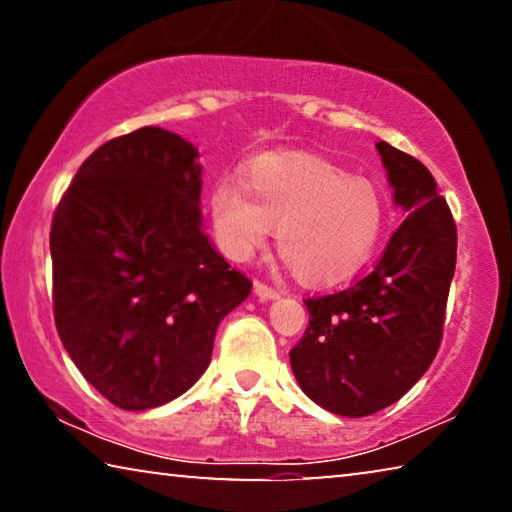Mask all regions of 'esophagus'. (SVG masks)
<instances>
[{
  "instance_id": "esophagus-1",
  "label": "esophagus",
  "mask_w": 512,
  "mask_h": 512,
  "mask_svg": "<svg viewBox=\"0 0 512 512\" xmlns=\"http://www.w3.org/2000/svg\"><path fill=\"white\" fill-rule=\"evenodd\" d=\"M253 289H255V296H257V299H262V301L278 299V296H280V289L271 287V285H266V282H262V280H255Z\"/></svg>"
}]
</instances>
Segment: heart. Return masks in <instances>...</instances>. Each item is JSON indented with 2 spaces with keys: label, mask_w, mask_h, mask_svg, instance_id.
Listing matches in <instances>:
<instances>
[{
  "label": "heart",
  "mask_w": 512,
  "mask_h": 512,
  "mask_svg": "<svg viewBox=\"0 0 512 512\" xmlns=\"http://www.w3.org/2000/svg\"><path fill=\"white\" fill-rule=\"evenodd\" d=\"M209 213L220 248L250 259L278 225L276 246L294 276L331 285L361 269L384 227V197L365 177L308 154H266L248 165L243 183L211 188Z\"/></svg>",
  "instance_id": "1"
}]
</instances>
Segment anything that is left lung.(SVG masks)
I'll return each mask as SVG.
<instances>
[{
    "instance_id": "obj_1",
    "label": "left lung",
    "mask_w": 512,
    "mask_h": 512,
    "mask_svg": "<svg viewBox=\"0 0 512 512\" xmlns=\"http://www.w3.org/2000/svg\"><path fill=\"white\" fill-rule=\"evenodd\" d=\"M377 151L407 218L368 276L303 301L308 329L289 352L303 393L349 418L398 402L430 368L457 257L453 213L430 170L388 142Z\"/></svg>"
}]
</instances>
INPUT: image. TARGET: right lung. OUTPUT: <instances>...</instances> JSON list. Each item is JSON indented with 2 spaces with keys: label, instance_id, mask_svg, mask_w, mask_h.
Returning <instances> with one entry per match:
<instances>
[{
  "label": "right lung",
  "instance_id": "right-lung-1",
  "mask_svg": "<svg viewBox=\"0 0 512 512\" xmlns=\"http://www.w3.org/2000/svg\"><path fill=\"white\" fill-rule=\"evenodd\" d=\"M197 149L158 126L105 142L52 216V305L68 356L114 407L154 409L209 368L218 324L248 299L202 232Z\"/></svg>",
  "mask_w": 512,
  "mask_h": 512
}]
</instances>
